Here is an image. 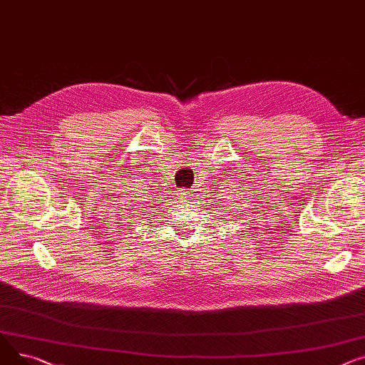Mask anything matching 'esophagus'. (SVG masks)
<instances>
[{
	"instance_id": "obj_1",
	"label": "esophagus",
	"mask_w": 365,
	"mask_h": 365,
	"mask_svg": "<svg viewBox=\"0 0 365 365\" xmlns=\"http://www.w3.org/2000/svg\"><path fill=\"white\" fill-rule=\"evenodd\" d=\"M190 199H191V197H190V195H187V199H185V200H190Z\"/></svg>"
}]
</instances>
